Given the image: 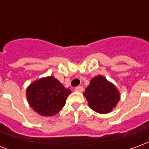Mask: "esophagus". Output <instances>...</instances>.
Wrapping results in <instances>:
<instances>
[{
  "label": "esophagus",
  "mask_w": 149,
  "mask_h": 149,
  "mask_svg": "<svg viewBox=\"0 0 149 149\" xmlns=\"http://www.w3.org/2000/svg\"><path fill=\"white\" fill-rule=\"evenodd\" d=\"M75 91H76V92L81 93V92L83 91V87H82V86H77V87L75 88Z\"/></svg>",
  "instance_id": "esophagus-1"
}]
</instances>
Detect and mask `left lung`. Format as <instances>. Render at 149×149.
Instances as JSON below:
<instances>
[{
    "label": "left lung",
    "instance_id": "1",
    "mask_svg": "<svg viewBox=\"0 0 149 149\" xmlns=\"http://www.w3.org/2000/svg\"><path fill=\"white\" fill-rule=\"evenodd\" d=\"M90 109L101 114L111 112L120 99L115 84L103 76H97L90 81L84 93Z\"/></svg>",
    "mask_w": 149,
    "mask_h": 149
}]
</instances>
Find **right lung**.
Here are the masks:
<instances>
[{
  "mask_svg": "<svg viewBox=\"0 0 149 149\" xmlns=\"http://www.w3.org/2000/svg\"><path fill=\"white\" fill-rule=\"evenodd\" d=\"M71 90L53 77H46L32 82L26 89L28 103L43 116H52L65 106Z\"/></svg>",
  "mask_w": 149,
  "mask_h": 149,
  "instance_id": "1",
  "label": "right lung"
}]
</instances>
